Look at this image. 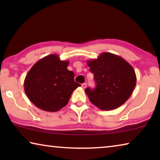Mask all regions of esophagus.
<instances>
[{
  "mask_svg": "<svg viewBox=\"0 0 160 160\" xmlns=\"http://www.w3.org/2000/svg\"><path fill=\"white\" fill-rule=\"evenodd\" d=\"M82 88H83V89H85L86 88V87H87V84L86 83H83V84H82Z\"/></svg>",
  "mask_w": 160,
  "mask_h": 160,
  "instance_id": "1",
  "label": "esophagus"
}]
</instances>
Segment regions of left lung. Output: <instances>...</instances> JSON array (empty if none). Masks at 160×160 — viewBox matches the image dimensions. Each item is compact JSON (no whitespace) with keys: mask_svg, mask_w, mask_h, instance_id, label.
Masks as SVG:
<instances>
[{"mask_svg":"<svg viewBox=\"0 0 160 160\" xmlns=\"http://www.w3.org/2000/svg\"><path fill=\"white\" fill-rule=\"evenodd\" d=\"M94 74L96 88H86L90 102L105 111L115 109L123 104L136 85V75L131 64L121 56L103 52L96 59L87 61Z\"/></svg>","mask_w":160,"mask_h":160,"instance_id":"left-lung-1","label":"left lung"}]
</instances>
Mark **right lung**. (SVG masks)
<instances>
[{
  "label": "right lung",
  "instance_id": "obj_1",
  "mask_svg": "<svg viewBox=\"0 0 160 160\" xmlns=\"http://www.w3.org/2000/svg\"><path fill=\"white\" fill-rule=\"evenodd\" d=\"M68 61L50 54L38 61L24 81V90L32 104L47 112H58L68 104L80 85L74 81V72L68 70Z\"/></svg>",
  "mask_w": 160,
  "mask_h": 160
}]
</instances>
